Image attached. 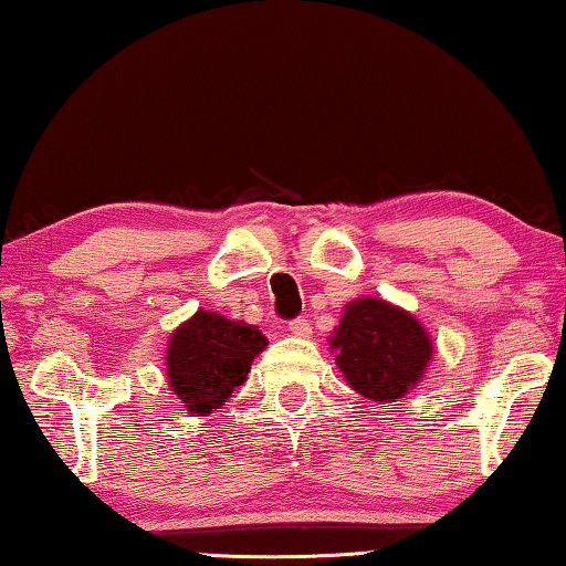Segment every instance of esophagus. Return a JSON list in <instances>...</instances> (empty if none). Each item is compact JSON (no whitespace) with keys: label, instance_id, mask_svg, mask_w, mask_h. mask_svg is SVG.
I'll return each instance as SVG.
<instances>
[{"label":"esophagus","instance_id":"34e87169","mask_svg":"<svg viewBox=\"0 0 566 566\" xmlns=\"http://www.w3.org/2000/svg\"><path fill=\"white\" fill-rule=\"evenodd\" d=\"M290 332H292V335H297V337H310L312 335L310 319L307 317H294L290 322Z\"/></svg>","mask_w":566,"mask_h":566}]
</instances>
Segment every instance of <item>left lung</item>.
<instances>
[{"label": "left lung", "mask_w": 566, "mask_h": 566, "mask_svg": "<svg viewBox=\"0 0 566 566\" xmlns=\"http://www.w3.org/2000/svg\"><path fill=\"white\" fill-rule=\"evenodd\" d=\"M329 349L349 388L367 400L396 402L423 378L433 343L410 312L360 297L345 307Z\"/></svg>", "instance_id": "obj_1"}]
</instances>
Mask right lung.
Here are the masks:
<instances>
[{"label": "right lung", "instance_id": "obj_1", "mask_svg": "<svg viewBox=\"0 0 566 566\" xmlns=\"http://www.w3.org/2000/svg\"><path fill=\"white\" fill-rule=\"evenodd\" d=\"M264 347L266 337L254 325L199 310L170 335L168 388L191 416H209L247 380Z\"/></svg>", "mask_w": 566, "mask_h": 566}]
</instances>
